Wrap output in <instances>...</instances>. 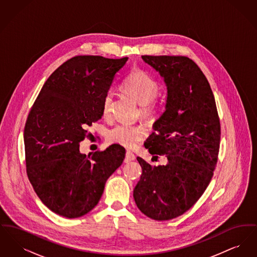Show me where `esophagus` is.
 Masks as SVG:
<instances>
[{"mask_svg": "<svg viewBox=\"0 0 257 257\" xmlns=\"http://www.w3.org/2000/svg\"><path fill=\"white\" fill-rule=\"evenodd\" d=\"M135 159H136V157H135V155L132 152L127 151V152L125 153V158H124V162H125V163H129V162H131V161H134Z\"/></svg>", "mask_w": 257, "mask_h": 257, "instance_id": "obj_1", "label": "esophagus"}]
</instances>
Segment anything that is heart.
Instances as JSON below:
<instances>
[{"mask_svg":"<svg viewBox=\"0 0 257 257\" xmlns=\"http://www.w3.org/2000/svg\"><path fill=\"white\" fill-rule=\"evenodd\" d=\"M123 87L142 105L141 110L144 115L152 116L156 112L158 104L155 98L159 93L160 86L154 77L143 69H136L124 80ZM112 97V92L108 90L102 100V112L105 117L111 115ZM147 134L146 126L142 124L120 123L110 129L108 137L111 143L134 148Z\"/></svg>","mask_w":257,"mask_h":257,"instance_id":"obj_1","label":"heart"}]
</instances>
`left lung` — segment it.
I'll return each mask as SVG.
<instances>
[{
	"instance_id": "left-lung-1",
	"label": "left lung",
	"mask_w": 257,
	"mask_h": 257,
	"mask_svg": "<svg viewBox=\"0 0 257 257\" xmlns=\"http://www.w3.org/2000/svg\"><path fill=\"white\" fill-rule=\"evenodd\" d=\"M142 58L159 71L168 86L165 110L145 144L152 155H166L168 165L152 167L137 158L143 174L134 199L148 218L171 220L196 203L213 177L220 117L208 80L195 61L185 56Z\"/></svg>"
}]
</instances>
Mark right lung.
I'll list each match as a JSON object with an SVG mask.
<instances>
[{"instance_id":"right-lung-1","label":"right lung","mask_w":257,"mask_h":257,"mask_svg":"<svg viewBox=\"0 0 257 257\" xmlns=\"http://www.w3.org/2000/svg\"><path fill=\"white\" fill-rule=\"evenodd\" d=\"M128 61L76 56L51 74L24 128L27 175L40 200L54 213L74 219L96 206L105 183L122 164L125 149L112 145L81 154L87 126L102 115V100Z\"/></svg>"}]
</instances>
